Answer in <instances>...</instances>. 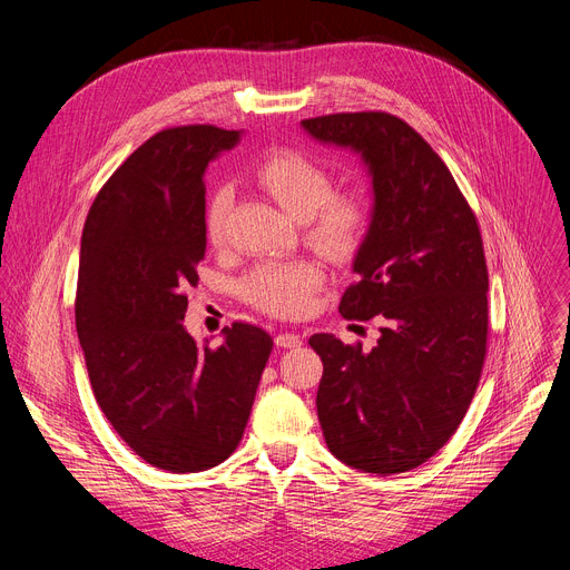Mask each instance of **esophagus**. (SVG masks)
<instances>
[{
    "instance_id": "obj_1",
    "label": "esophagus",
    "mask_w": 570,
    "mask_h": 570,
    "mask_svg": "<svg viewBox=\"0 0 570 570\" xmlns=\"http://www.w3.org/2000/svg\"><path fill=\"white\" fill-rule=\"evenodd\" d=\"M275 344L279 348H297V346L303 344V340H301V335H295V333H279L275 337Z\"/></svg>"
}]
</instances>
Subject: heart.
I'll return each mask as SVG.
<instances>
[{
	"mask_svg": "<svg viewBox=\"0 0 570 570\" xmlns=\"http://www.w3.org/2000/svg\"><path fill=\"white\" fill-rule=\"evenodd\" d=\"M254 179L284 213L305 222V235L318 252L344 258L363 243L370 228L367 203L355 194L333 191L331 173L312 157L291 147L273 149L256 164ZM230 203L228 187H217L207 198L205 233L213 245L224 239ZM323 282V267L314 261H269L252 267L237 288L252 307L288 318L312 307V297Z\"/></svg>",
	"mask_w": 570,
	"mask_h": 570,
	"instance_id": "1",
	"label": "heart"
}]
</instances>
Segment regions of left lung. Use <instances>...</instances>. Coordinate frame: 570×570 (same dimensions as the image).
Listing matches in <instances>:
<instances>
[{"instance_id": "1", "label": "left lung", "mask_w": 570, "mask_h": 570, "mask_svg": "<svg viewBox=\"0 0 570 570\" xmlns=\"http://www.w3.org/2000/svg\"><path fill=\"white\" fill-rule=\"evenodd\" d=\"M323 142L353 147L372 173L374 215L340 303L348 321H383L372 351L312 335L331 453L367 473L428 462L455 434L488 353V263L455 177L402 117L363 110L303 119Z\"/></svg>"}]
</instances>
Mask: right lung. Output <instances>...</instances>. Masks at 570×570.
<instances>
[{"mask_svg":"<svg viewBox=\"0 0 570 570\" xmlns=\"http://www.w3.org/2000/svg\"><path fill=\"white\" fill-rule=\"evenodd\" d=\"M237 131L170 127L147 138L89 207L76 331L95 397L131 451L173 473L222 464L245 434L273 337L224 327L219 348L185 331L205 256L203 173Z\"/></svg>","mask_w":570,"mask_h":570,"instance_id":"1","label":"right lung"}]
</instances>
